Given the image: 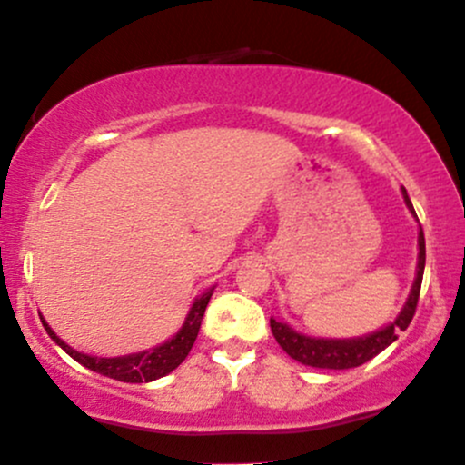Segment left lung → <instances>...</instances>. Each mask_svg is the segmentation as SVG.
Here are the masks:
<instances>
[{"instance_id": "left-lung-1", "label": "left lung", "mask_w": 465, "mask_h": 465, "mask_svg": "<svg viewBox=\"0 0 465 465\" xmlns=\"http://www.w3.org/2000/svg\"><path fill=\"white\" fill-rule=\"evenodd\" d=\"M402 197H405L407 208L413 212V205L410 197H407V190L402 188ZM418 271L416 279H413V286L410 292V299L402 305L401 314L396 316L394 322H390L388 327L379 329V331H372L368 335H361V338H346V340H327V338H310V335H303L294 331L292 327H288L286 322H277L275 318H271V331L275 335L286 353L292 357V360L305 363V366L314 368H327V371H346V368H357L368 360H372L374 355H379L381 351L388 349L390 344L399 338L401 331H405L410 327L413 314H416L418 296H420V286H422V275H424V260H427V251H424V233L420 227V233H418Z\"/></svg>"}]
</instances>
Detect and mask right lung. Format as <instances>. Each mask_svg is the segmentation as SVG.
Listing matches in <instances>:
<instances>
[{
	"label": "right lung",
	"mask_w": 465,
	"mask_h": 465,
	"mask_svg": "<svg viewBox=\"0 0 465 465\" xmlns=\"http://www.w3.org/2000/svg\"><path fill=\"white\" fill-rule=\"evenodd\" d=\"M212 292H214V288H210L208 292H203L194 299V303L190 307L182 329H179L171 340H166L164 344L155 346V349L151 351H143V353H132L123 357H94V355L80 353V351L71 349L69 344L63 342V340L52 331V327L45 322V318H41V321H43L45 331L49 333V338H52L54 342L64 351V353H69L73 360L80 361L82 366H86L88 371L99 372L104 374V377L116 379V381H123V383H149V381H155V379L164 377V374L173 372L179 363L186 360L190 349H193L194 340H197L199 335L201 318L205 314V307L210 303Z\"/></svg>",
	"instance_id": "right-lung-1"
}]
</instances>
